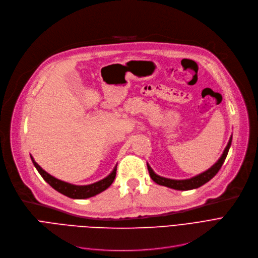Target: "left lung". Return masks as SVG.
<instances>
[{
    "label": "left lung",
    "instance_id": "obj_1",
    "mask_svg": "<svg viewBox=\"0 0 258 258\" xmlns=\"http://www.w3.org/2000/svg\"><path fill=\"white\" fill-rule=\"evenodd\" d=\"M231 142H232V137L226 147V149L222 155V157H220L218 159V162L212 166L209 170H207L206 172L195 176V177H192L190 179H183V180H175V179H170V178H165V177H162V176H158L156 175L153 170L150 168V166L147 164V167H148V171H149V174L151 176V178L153 179V181H155L156 183H158V185H162V186H166V187H169V188H172V189H175V190H191V189H195V188H199L201 186H203L204 183H206L207 181H209L212 177H214L216 175V173L219 171V169L222 168L225 159L228 155V152H229V149H230V146H231Z\"/></svg>",
    "mask_w": 258,
    "mask_h": 258
}]
</instances>
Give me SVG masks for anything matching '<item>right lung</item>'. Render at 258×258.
Wrapping results in <instances>:
<instances>
[{"instance_id": "1", "label": "right lung", "mask_w": 258, "mask_h": 258, "mask_svg": "<svg viewBox=\"0 0 258 258\" xmlns=\"http://www.w3.org/2000/svg\"><path fill=\"white\" fill-rule=\"evenodd\" d=\"M34 167L36 170L39 171V173L42 175V177L50 185L53 189L58 191L59 193H62L70 199H77V200H84V199H88L91 198V196H94L96 194L101 193L102 191L106 190L111 183L113 182L115 175H116V167L113 169V171L110 173L106 178L91 183V185L87 186H76V185H71V183L65 182L63 180H59L50 174H48L45 170H43L38 164H36L33 158L31 157Z\"/></svg>"}]
</instances>
